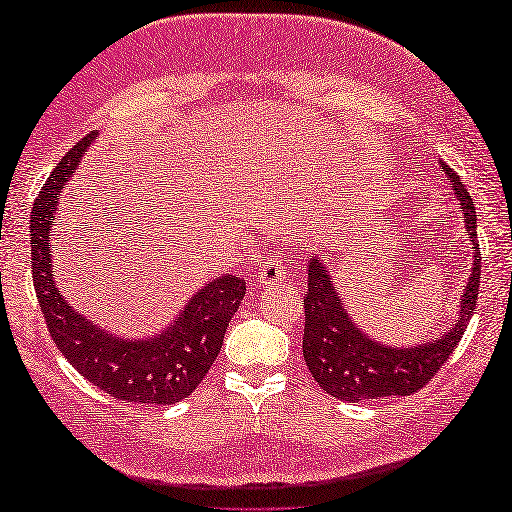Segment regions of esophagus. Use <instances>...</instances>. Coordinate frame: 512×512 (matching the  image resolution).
I'll list each match as a JSON object with an SVG mask.
<instances>
[{
  "label": "esophagus",
  "instance_id": "1",
  "mask_svg": "<svg viewBox=\"0 0 512 512\" xmlns=\"http://www.w3.org/2000/svg\"><path fill=\"white\" fill-rule=\"evenodd\" d=\"M287 275V259L275 255V257H269L262 266V271H259L257 275V282L259 285H271V282H278Z\"/></svg>",
  "mask_w": 512,
  "mask_h": 512
}]
</instances>
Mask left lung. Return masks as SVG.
Wrapping results in <instances>:
<instances>
[{
    "label": "left lung",
    "instance_id": "left-lung-1",
    "mask_svg": "<svg viewBox=\"0 0 512 512\" xmlns=\"http://www.w3.org/2000/svg\"><path fill=\"white\" fill-rule=\"evenodd\" d=\"M453 184V193L460 200L465 227L474 250V266L467 287L460 298L458 321L453 328L433 342L394 348L373 342L369 335L355 326L344 310V300L332 287V278L321 257L307 262V291H305V335L303 358L312 378L323 392L335 399L358 403L378 396H410L424 387L442 364L449 360L458 346L467 321L472 319L481 282V250L476 243V209L465 184L456 170L444 166Z\"/></svg>",
    "mask_w": 512,
    "mask_h": 512
}]
</instances>
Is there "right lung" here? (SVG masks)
Returning a JSON list of instances; mask_svg holds the SVG:
<instances>
[{"instance_id": "right-lung-1", "label": "right lung", "mask_w": 512, "mask_h": 512, "mask_svg": "<svg viewBox=\"0 0 512 512\" xmlns=\"http://www.w3.org/2000/svg\"><path fill=\"white\" fill-rule=\"evenodd\" d=\"M95 132L59 161L31 209V275L59 351L81 376L125 403L170 405L189 396L207 376L223 346L227 323L246 296V280L225 273L191 296L173 326L148 339H120L95 326L59 294L52 271V225L63 186L75 173Z\"/></svg>"}]
</instances>
